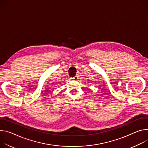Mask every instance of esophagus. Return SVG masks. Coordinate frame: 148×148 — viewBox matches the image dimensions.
I'll list each match as a JSON object with an SVG mask.
<instances>
[{
    "label": "esophagus",
    "mask_w": 148,
    "mask_h": 148,
    "mask_svg": "<svg viewBox=\"0 0 148 148\" xmlns=\"http://www.w3.org/2000/svg\"><path fill=\"white\" fill-rule=\"evenodd\" d=\"M73 80H77L78 79V77L77 76V75H75V76H74L73 78H71Z\"/></svg>",
    "instance_id": "1"
}]
</instances>
